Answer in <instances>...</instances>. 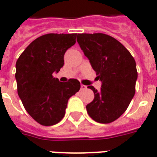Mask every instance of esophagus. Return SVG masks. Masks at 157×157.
I'll use <instances>...</instances> for the list:
<instances>
[{"mask_svg":"<svg viewBox=\"0 0 157 157\" xmlns=\"http://www.w3.org/2000/svg\"><path fill=\"white\" fill-rule=\"evenodd\" d=\"M87 89V86H85L83 84H81V90H85Z\"/></svg>","mask_w":157,"mask_h":157,"instance_id":"esophagus-1","label":"esophagus"}]
</instances>
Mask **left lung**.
I'll use <instances>...</instances> for the list:
<instances>
[{"instance_id":"8db88e82","label":"left lung","mask_w":157,"mask_h":157,"mask_svg":"<svg viewBox=\"0 0 157 157\" xmlns=\"http://www.w3.org/2000/svg\"><path fill=\"white\" fill-rule=\"evenodd\" d=\"M77 42L101 82L94 99L86 108L92 120L109 124L127 110L135 94L138 78L136 62L119 41L104 33H78Z\"/></svg>"}]
</instances>
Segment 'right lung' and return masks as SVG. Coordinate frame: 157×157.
<instances>
[{
	"instance_id": "obj_1",
	"label": "right lung",
	"mask_w": 157,
	"mask_h": 157,
	"mask_svg": "<svg viewBox=\"0 0 157 157\" xmlns=\"http://www.w3.org/2000/svg\"><path fill=\"white\" fill-rule=\"evenodd\" d=\"M77 33H49L37 37L27 47L16 62L17 90L25 110L44 126L63 119L68 101L80 89L71 78L59 82L53 77L64 65V56L75 44Z\"/></svg>"
}]
</instances>
